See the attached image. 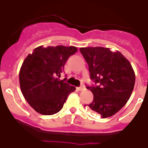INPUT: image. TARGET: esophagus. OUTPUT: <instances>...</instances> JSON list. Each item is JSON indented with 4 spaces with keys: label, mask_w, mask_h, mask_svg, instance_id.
Here are the masks:
<instances>
[{
    "label": "esophagus",
    "mask_w": 148,
    "mask_h": 148,
    "mask_svg": "<svg viewBox=\"0 0 148 148\" xmlns=\"http://www.w3.org/2000/svg\"><path fill=\"white\" fill-rule=\"evenodd\" d=\"M77 89H78L79 91H83L84 89H85V87H84V85H82V86L77 87Z\"/></svg>",
    "instance_id": "obj_1"
}]
</instances>
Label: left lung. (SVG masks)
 <instances>
[{
    "label": "left lung",
    "mask_w": 148,
    "mask_h": 148,
    "mask_svg": "<svg viewBox=\"0 0 148 148\" xmlns=\"http://www.w3.org/2000/svg\"><path fill=\"white\" fill-rule=\"evenodd\" d=\"M89 66L95 84L86 86L93 93L91 110L107 118L116 114L130 99L135 82V75L129 61L118 51L110 48H80ZM86 105H84V107Z\"/></svg>",
    "instance_id": "obj_1"
}]
</instances>
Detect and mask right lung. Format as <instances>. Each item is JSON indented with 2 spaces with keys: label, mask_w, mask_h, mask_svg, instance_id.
Here are the masks:
<instances>
[{
  "label": "right lung",
  "mask_w": 148,
  "mask_h": 148,
  "mask_svg": "<svg viewBox=\"0 0 148 148\" xmlns=\"http://www.w3.org/2000/svg\"><path fill=\"white\" fill-rule=\"evenodd\" d=\"M77 51L75 46H42L36 48L25 59L19 73L22 94L28 104L44 115H52L63 107L69 95L76 89L59 80L70 56Z\"/></svg>",
  "instance_id": "add662e5"
}]
</instances>
